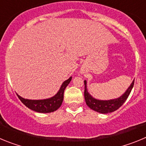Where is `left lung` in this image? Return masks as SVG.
Wrapping results in <instances>:
<instances>
[{
    "instance_id": "1",
    "label": "left lung",
    "mask_w": 146,
    "mask_h": 146,
    "mask_svg": "<svg viewBox=\"0 0 146 146\" xmlns=\"http://www.w3.org/2000/svg\"><path fill=\"white\" fill-rule=\"evenodd\" d=\"M134 82H131V84L129 87V88L126 90V92L120 96L119 98L116 99H111V100H108V101H103V100H98V99H94L88 94L86 88V81H84L85 84V91H84V96L85 100H86V104L91 109L94 110L95 111L100 113H108L114 112L115 110H118L120 107L123 105L128 96H129V94L131 92V89L134 86Z\"/></svg>"
}]
</instances>
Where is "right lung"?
<instances>
[{
  "mask_svg": "<svg viewBox=\"0 0 146 146\" xmlns=\"http://www.w3.org/2000/svg\"><path fill=\"white\" fill-rule=\"evenodd\" d=\"M71 80H72V77H69L67 80L64 81L57 94H55L53 97L50 98V99H43V100H31V99H24L19 96L18 94L17 95L20 101L29 109L38 112V113H51V112L57 110L62 104L63 100H64V91Z\"/></svg>",
  "mask_w": 146,
  "mask_h": 146,
  "instance_id": "obj_1",
  "label": "right lung"
}]
</instances>
